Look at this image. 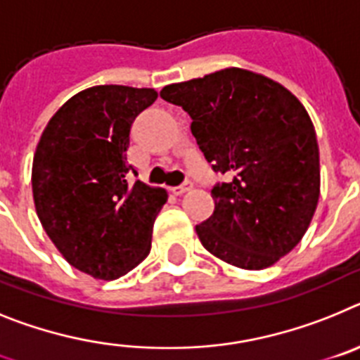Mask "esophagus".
<instances>
[{"mask_svg":"<svg viewBox=\"0 0 360 360\" xmlns=\"http://www.w3.org/2000/svg\"><path fill=\"white\" fill-rule=\"evenodd\" d=\"M188 190H192V183H184L181 184V186H176V188H172V192L176 193V195H183V193L188 192Z\"/></svg>","mask_w":360,"mask_h":360,"instance_id":"esophagus-1","label":"esophagus"}]
</instances>
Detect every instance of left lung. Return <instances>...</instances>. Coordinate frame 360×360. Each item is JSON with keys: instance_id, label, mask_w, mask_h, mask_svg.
<instances>
[{"instance_id": "8db88e82", "label": "left lung", "mask_w": 360, "mask_h": 360, "mask_svg": "<svg viewBox=\"0 0 360 360\" xmlns=\"http://www.w3.org/2000/svg\"><path fill=\"white\" fill-rule=\"evenodd\" d=\"M161 98L188 112L206 161L228 177L212 188L214 214L195 226L202 246L243 270L290 254L321 192L317 136L302 103L277 81L237 67L167 85Z\"/></svg>"}]
</instances>
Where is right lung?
Listing matches in <instances>:
<instances>
[{"label": "right lung", "mask_w": 360, "mask_h": 360, "mask_svg": "<svg viewBox=\"0 0 360 360\" xmlns=\"http://www.w3.org/2000/svg\"><path fill=\"white\" fill-rule=\"evenodd\" d=\"M154 89L99 85L72 96L43 130L32 162V193L46 236L68 264L112 281L145 261L167 190L130 183L134 120Z\"/></svg>", "instance_id": "1"}]
</instances>
